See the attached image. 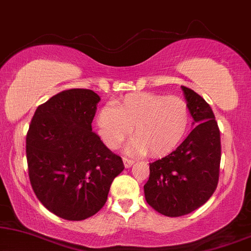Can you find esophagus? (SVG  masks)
Wrapping results in <instances>:
<instances>
[{"instance_id": "esophagus-1", "label": "esophagus", "mask_w": 251, "mask_h": 251, "mask_svg": "<svg viewBox=\"0 0 251 251\" xmlns=\"http://www.w3.org/2000/svg\"><path fill=\"white\" fill-rule=\"evenodd\" d=\"M123 164L126 168H130L133 164V160L128 159V157H123Z\"/></svg>"}]
</instances>
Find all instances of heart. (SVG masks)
Listing matches in <instances>:
<instances>
[{"mask_svg": "<svg viewBox=\"0 0 251 251\" xmlns=\"http://www.w3.org/2000/svg\"><path fill=\"white\" fill-rule=\"evenodd\" d=\"M98 133L109 149H116L129 135H136L126 146L128 154L159 156L169 153L187 131L190 109L179 97L139 92L126 96L97 114Z\"/></svg>", "mask_w": 251, "mask_h": 251, "instance_id": "1", "label": "heart"}]
</instances>
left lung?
Masks as SVG:
<instances>
[{"label": "left lung", "mask_w": 251, "mask_h": 251, "mask_svg": "<svg viewBox=\"0 0 251 251\" xmlns=\"http://www.w3.org/2000/svg\"><path fill=\"white\" fill-rule=\"evenodd\" d=\"M194 126L169 155L150 163L144 185L146 202L168 217L197 210L217 187L221 164V133L212 109L192 89L181 85Z\"/></svg>", "instance_id": "1"}]
</instances>
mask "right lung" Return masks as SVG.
<instances>
[{
    "label": "right lung",
    "instance_id": "right-lung-1",
    "mask_svg": "<svg viewBox=\"0 0 251 251\" xmlns=\"http://www.w3.org/2000/svg\"><path fill=\"white\" fill-rule=\"evenodd\" d=\"M100 97L88 89L59 92L36 108L26 137L34 193L48 210L67 221H83L107 201L122 159L92 131Z\"/></svg>",
    "mask_w": 251,
    "mask_h": 251
}]
</instances>
